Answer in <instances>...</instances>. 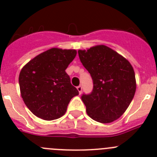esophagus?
<instances>
[{"label":"esophagus","instance_id":"esophagus-1","mask_svg":"<svg viewBox=\"0 0 157 157\" xmlns=\"http://www.w3.org/2000/svg\"><path fill=\"white\" fill-rule=\"evenodd\" d=\"M77 90H78V92H79V93L80 94H81V92H82V87L80 86V85H79L78 87H77Z\"/></svg>","mask_w":157,"mask_h":157}]
</instances>
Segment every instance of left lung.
<instances>
[{"mask_svg": "<svg viewBox=\"0 0 157 157\" xmlns=\"http://www.w3.org/2000/svg\"><path fill=\"white\" fill-rule=\"evenodd\" d=\"M79 58L93 80V90L81 96L88 116L110 123L122 116L136 92L133 66L123 56L104 45L78 50Z\"/></svg>", "mask_w": 157, "mask_h": 157, "instance_id": "1", "label": "left lung"}]
</instances>
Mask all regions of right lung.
Segmentation results:
<instances>
[{
  "mask_svg": "<svg viewBox=\"0 0 157 157\" xmlns=\"http://www.w3.org/2000/svg\"><path fill=\"white\" fill-rule=\"evenodd\" d=\"M76 50L51 48L31 59L19 76L20 94L31 112L43 120L63 116L71 99L79 95L65 73Z\"/></svg>",
  "mask_w": 157,
  "mask_h": 157,
  "instance_id": "obj_1",
  "label": "right lung"
}]
</instances>
